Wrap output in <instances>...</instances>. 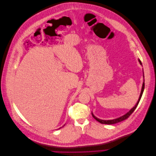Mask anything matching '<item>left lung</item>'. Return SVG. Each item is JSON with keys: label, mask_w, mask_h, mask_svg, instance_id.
Here are the masks:
<instances>
[{"label": "left lung", "mask_w": 156, "mask_h": 156, "mask_svg": "<svg viewBox=\"0 0 156 156\" xmlns=\"http://www.w3.org/2000/svg\"><path fill=\"white\" fill-rule=\"evenodd\" d=\"M138 61H139L141 65H142V62H141V61H140V60H138ZM144 82H145V80L144 81V83H143V85H142V91H141L140 97H139V99H138V101H137V103H136V104L135 105V107H133V108H132L128 113H126L125 115H122V116H121V117H120L115 119H113V120H101V119H98L97 117H96L93 114V113H91L93 117H94V119H96V121H98V122H100L101 124H115V123H117V122H121V121H124V120H125V119H128V118L130 116V115H131L133 112H134V110L136 109V108L137 107V106H138V105L139 101H140L141 98H142V94H143V92H144V87H145V83H144Z\"/></svg>", "instance_id": "8db88e82"}]
</instances>
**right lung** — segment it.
Returning <instances> with one entry per match:
<instances>
[{
    "label": "right lung",
    "instance_id": "obj_1",
    "mask_svg": "<svg viewBox=\"0 0 156 156\" xmlns=\"http://www.w3.org/2000/svg\"><path fill=\"white\" fill-rule=\"evenodd\" d=\"M59 129H60V128H59Z\"/></svg>",
    "mask_w": 156,
    "mask_h": 156
}]
</instances>
